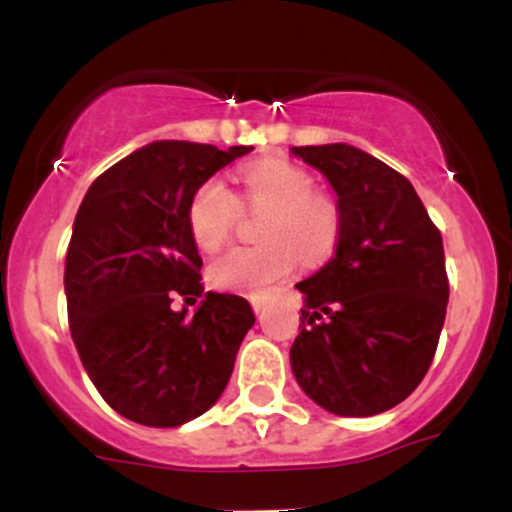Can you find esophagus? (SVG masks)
<instances>
[{
	"mask_svg": "<svg viewBox=\"0 0 512 512\" xmlns=\"http://www.w3.org/2000/svg\"><path fill=\"white\" fill-rule=\"evenodd\" d=\"M252 310H255L257 315H262L264 313V303L257 301V298H255V301H252Z\"/></svg>",
	"mask_w": 512,
	"mask_h": 512,
	"instance_id": "obj_1",
	"label": "esophagus"
}]
</instances>
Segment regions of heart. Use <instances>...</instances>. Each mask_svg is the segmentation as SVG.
<instances>
[{
	"label": "heart",
	"mask_w": 512,
	"mask_h": 512,
	"mask_svg": "<svg viewBox=\"0 0 512 512\" xmlns=\"http://www.w3.org/2000/svg\"><path fill=\"white\" fill-rule=\"evenodd\" d=\"M245 202L269 209L257 248H233L216 257L209 279L216 289L262 296L293 272L301 252L305 260H325L337 248L342 214L332 197L313 192V178L281 158L257 161L240 173ZM238 219V199L221 180H207L192 195L187 223L202 250L226 243Z\"/></svg>",
	"instance_id": "1"
}]
</instances>
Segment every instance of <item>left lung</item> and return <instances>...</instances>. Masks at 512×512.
I'll return each mask as SVG.
<instances>
[{"label": "left lung", "instance_id": "1", "mask_svg": "<svg viewBox=\"0 0 512 512\" xmlns=\"http://www.w3.org/2000/svg\"><path fill=\"white\" fill-rule=\"evenodd\" d=\"M325 175L342 214L334 257L298 281L301 334L291 368L337 416H375L424 380L448 308L440 231L411 182L349 144L293 146Z\"/></svg>", "mask_w": 512, "mask_h": 512}]
</instances>
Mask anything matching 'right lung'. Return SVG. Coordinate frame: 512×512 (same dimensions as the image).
<instances>
[{"label":"right lung","instance_id":"obj_1","mask_svg":"<svg viewBox=\"0 0 512 512\" xmlns=\"http://www.w3.org/2000/svg\"><path fill=\"white\" fill-rule=\"evenodd\" d=\"M250 151L151 142L98 175L76 211L69 330L91 383L134 424L175 428L214 407L255 325L245 298L204 291L187 223L192 195ZM175 295L203 303L187 318L169 308Z\"/></svg>","mask_w":512,"mask_h":512}]
</instances>
